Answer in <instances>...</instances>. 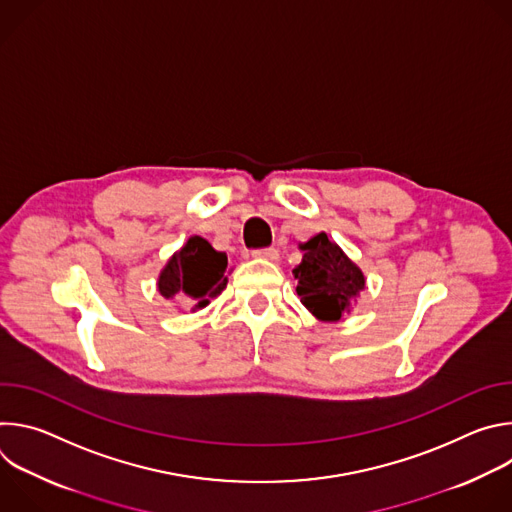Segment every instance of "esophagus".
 <instances>
[{
	"instance_id": "obj_1",
	"label": "esophagus",
	"mask_w": 512,
	"mask_h": 512,
	"mask_svg": "<svg viewBox=\"0 0 512 512\" xmlns=\"http://www.w3.org/2000/svg\"><path fill=\"white\" fill-rule=\"evenodd\" d=\"M253 257H257V259H267V261H277V257H279V251H277L275 247L255 249V251H253Z\"/></svg>"
}]
</instances>
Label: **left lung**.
I'll return each mask as SVG.
<instances>
[{
	"label": "left lung",
	"instance_id": "1",
	"mask_svg": "<svg viewBox=\"0 0 512 512\" xmlns=\"http://www.w3.org/2000/svg\"><path fill=\"white\" fill-rule=\"evenodd\" d=\"M302 263L294 269L300 302L324 322H338L364 289V275L326 233L300 245Z\"/></svg>",
	"mask_w": 512,
	"mask_h": 512
}]
</instances>
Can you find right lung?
Masks as SVG:
<instances>
[{"label":"right lung","mask_w":512,"mask_h":512,"mask_svg":"<svg viewBox=\"0 0 512 512\" xmlns=\"http://www.w3.org/2000/svg\"><path fill=\"white\" fill-rule=\"evenodd\" d=\"M227 255L214 251L202 237H190L176 251L158 277V289L166 300L182 298L186 304L204 308L227 287Z\"/></svg>","instance_id":"add662e5"}]
</instances>
